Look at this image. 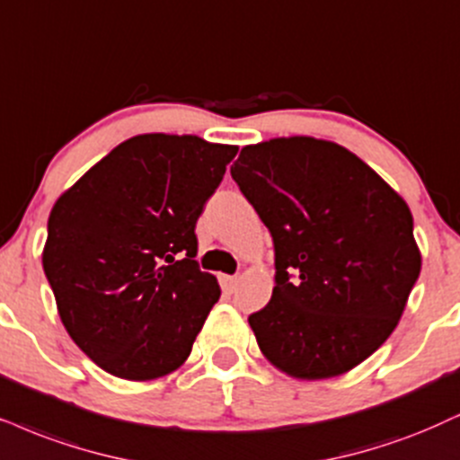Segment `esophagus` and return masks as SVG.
<instances>
[{"mask_svg":"<svg viewBox=\"0 0 460 460\" xmlns=\"http://www.w3.org/2000/svg\"><path fill=\"white\" fill-rule=\"evenodd\" d=\"M220 287H223L226 293H234L235 287H237V276H220Z\"/></svg>","mask_w":460,"mask_h":460,"instance_id":"1","label":"esophagus"}]
</instances>
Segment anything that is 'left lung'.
<instances>
[{
	"instance_id": "obj_1",
	"label": "left lung",
	"mask_w": 460,
	"mask_h": 460,
	"mask_svg": "<svg viewBox=\"0 0 460 460\" xmlns=\"http://www.w3.org/2000/svg\"><path fill=\"white\" fill-rule=\"evenodd\" d=\"M231 178L276 252L270 304L248 316L261 352L301 380L357 367L420 273L408 203L350 150L304 136L242 148Z\"/></svg>"
}]
</instances>
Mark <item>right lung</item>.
I'll list each match as a JSON object with an SVG mask.
<instances>
[{"label": "right lung", "instance_id": "add662e5", "mask_svg": "<svg viewBox=\"0 0 460 460\" xmlns=\"http://www.w3.org/2000/svg\"><path fill=\"white\" fill-rule=\"evenodd\" d=\"M235 155L197 136H136L57 199L44 273L63 327L108 374L155 380L189 358L220 297L195 261V225Z\"/></svg>", "mask_w": 460, "mask_h": 460}]
</instances>
